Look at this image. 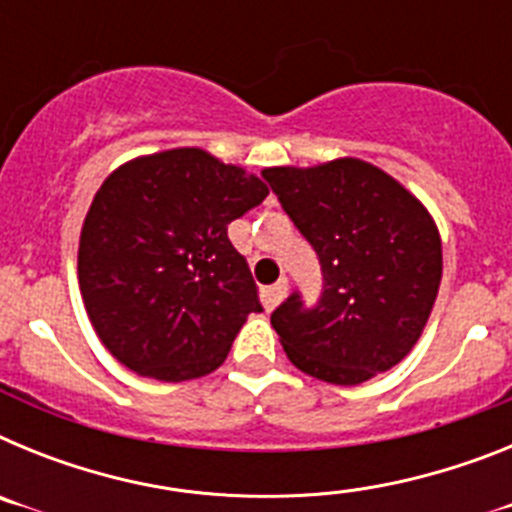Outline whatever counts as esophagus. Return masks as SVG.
<instances>
[{
	"instance_id": "esophagus-1",
	"label": "esophagus",
	"mask_w": 512,
	"mask_h": 512,
	"mask_svg": "<svg viewBox=\"0 0 512 512\" xmlns=\"http://www.w3.org/2000/svg\"><path fill=\"white\" fill-rule=\"evenodd\" d=\"M287 289H289V282L284 277L279 279L277 284H271V287L266 289V302H269V307H277L279 302L287 297Z\"/></svg>"
}]
</instances>
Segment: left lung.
<instances>
[{
  "mask_svg": "<svg viewBox=\"0 0 512 512\" xmlns=\"http://www.w3.org/2000/svg\"><path fill=\"white\" fill-rule=\"evenodd\" d=\"M315 248L323 292H292L271 312L289 361L330 384H361L410 354L441 284L431 215L390 174L359 158L261 174Z\"/></svg>",
  "mask_w": 512,
  "mask_h": 512,
  "instance_id": "1",
  "label": "left lung"
}]
</instances>
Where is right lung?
<instances>
[{
    "label": "right lung",
    "instance_id": "right-lung-1",
    "mask_svg": "<svg viewBox=\"0 0 512 512\" xmlns=\"http://www.w3.org/2000/svg\"><path fill=\"white\" fill-rule=\"evenodd\" d=\"M266 184L200 148L135 158L104 179L79 243V284L99 341L140 377L184 382L223 364L261 312L228 225Z\"/></svg>",
    "mask_w": 512,
    "mask_h": 512
}]
</instances>
